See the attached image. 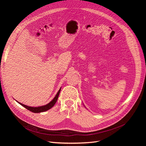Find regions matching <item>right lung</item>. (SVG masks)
<instances>
[{
  "label": "right lung",
  "mask_w": 146,
  "mask_h": 146,
  "mask_svg": "<svg viewBox=\"0 0 146 146\" xmlns=\"http://www.w3.org/2000/svg\"><path fill=\"white\" fill-rule=\"evenodd\" d=\"M61 88L60 89H59V90L58 91L57 94H56V96L54 98V99H52V100L49 102L48 104H47V105H43V106H38V107H32V106H28L27 105H25L24 104H22L19 102H18L20 105H21L22 106H24V108H25L26 109H27L28 110L31 111L33 112H34V113H40V112H45V111H48V110L51 109L52 107L55 105V104L56 103L57 99H58V96H59V94H60V90H61Z\"/></svg>",
  "instance_id": "add662e5"
}]
</instances>
